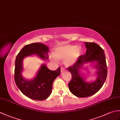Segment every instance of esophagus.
I'll return each mask as SVG.
<instances>
[{"mask_svg":"<svg viewBox=\"0 0 120 120\" xmlns=\"http://www.w3.org/2000/svg\"><path fill=\"white\" fill-rule=\"evenodd\" d=\"M64 68H61V72L62 73L63 72H64Z\"/></svg>","mask_w":120,"mask_h":120,"instance_id":"obj_1","label":"esophagus"}]
</instances>
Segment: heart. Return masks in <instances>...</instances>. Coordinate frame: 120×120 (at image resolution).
<instances>
[{
  "label": "heart",
  "mask_w": 120,
  "mask_h": 120,
  "mask_svg": "<svg viewBox=\"0 0 120 120\" xmlns=\"http://www.w3.org/2000/svg\"><path fill=\"white\" fill-rule=\"evenodd\" d=\"M82 49L80 46L67 44L56 47L53 50V55L50 56V60L52 62H57L58 60H64L67 67L72 66L77 61L82 55Z\"/></svg>",
  "instance_id": "heart-1"
}]
</instances>
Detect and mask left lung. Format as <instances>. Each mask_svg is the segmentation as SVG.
<instances>
[{
    "mask_svg": "<svg viewBox=\"0 0 120 120\" xmlns=\"http://www.w3.org/2000/svg\"><path fill=\"white\" fill-rule=\"evenodd\" d=\"M85 44L86 48V54L81 56L74 64L68 68L72 74V80L68 84V88L71 93L79 98L90 96L98 92L105 83L107 75L104 50L93 42H85ZM89 63H91L92 66L97 70V79L92 82H86L81 72L84 68V64Z\"/></svg>",
    "mask_w": 120,
    "mask_h": 120,
    "instance_id": "obj_1",
    "label": "left lung"
}]
</instances>
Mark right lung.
<instances>
[{
  "mask_svg": "<svg viewBox=\"0 0 120 120\" xmlns=\"http://www.w3.org/2000/svg\"><path fill=\"white\" fill-rule=\"evenodd\" d=\"M49 47L43 43H34L22 48L16 57L15 62L14 80L17 86L22 94L30 99L43 101L52 93L53 81L60 74L61 68L51 71L45 64H42L37 75L31 79L24 78L22 62L24 58L36 55L42 60L48 59Z\"/></svg>",
  "mask_w": 120,
  "mask_h": 120,
  "instance_id": "add662e5",
  "label": "right lung"
}]
</instances>
